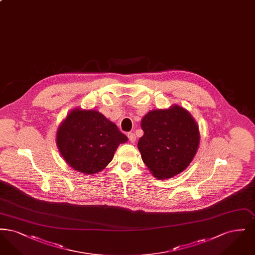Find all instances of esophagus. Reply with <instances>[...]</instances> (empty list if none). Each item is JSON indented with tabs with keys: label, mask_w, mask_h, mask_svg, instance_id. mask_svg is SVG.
<instances>
[{
	"label": "esophagus",
	"mask_w": 255,
	"mask_h": 255,
	"mask_svg": "<svg viewBox=\"0 0 255 255\" xmlns=\"http://www.w3.org/2000/svg\"><path fill=\"white\" fill-rule=\"evenodd\" d=\"M127 135H128V138H129V140H130V142L131 143H133L134 141H135V134L133 133H127Z\"/></svg>",
	"instance_id": "esophagus-1"
}]
</instances>
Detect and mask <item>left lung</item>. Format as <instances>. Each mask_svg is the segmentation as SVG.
Segmentation results:
<instances>
[{
  "instance_id": "1",
  "label": "left lung",
  "mask_w": 255,
  "mask_h": 255,
  "mask_svg": "<svg viewBox=\"0 0 255 255\" xmlns=\"http://www.w3.org/2000/svg\"><path fill=\"white\" fill-rule=\"evenodd\" d=\"M143 135L137 142L141 158L158 180L170 179L190 164L200 144L199 126L179 105L152 110L140 122Z\"/></svg>"
}]
</instances>
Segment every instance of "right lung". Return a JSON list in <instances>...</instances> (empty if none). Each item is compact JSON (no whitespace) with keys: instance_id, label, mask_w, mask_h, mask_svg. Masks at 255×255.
<instances>
[{"instance_id":"obj_1","label":"right lung","mask_w":255,"mask_h":255,"mask_svg":"<svg viewBox=\"0 0 255 255\" xmlns=\"http://www.w3.org/2000/svg\"><path fill=\"white\" fill-rule=\"evenodd\" d=\"M128 137L97 110L74 108L61 122L56 145L74 170L92 175L104 169Z\"/></svg>"}]
</instances>
